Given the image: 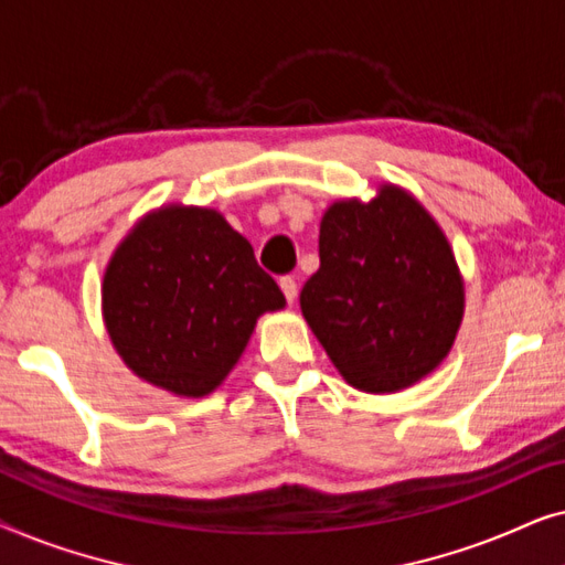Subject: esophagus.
I'll return each mask as SVG.
<instances>
[{"mask_svg":"<svg viewBox=\"0 0 565 565\" xmlns=\"http://www.w3.org/2000/svg\"><path fill=\"white\" fill-rule=\"evenodd\" d=\"M280 288H282V292H285V300H288V303H292V300H296V296H298V282H296V277H292V275H282V277H280Z\"/></svg>","mask_w":565,"mask_h":565,"instance_id":"34e87169","label":"esophagus"}]
</instances>
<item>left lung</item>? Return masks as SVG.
Returning a JSON list of instances; mask_svg holds the SVG:
<instances>
[{
  "label": "left lung",
  "mask_w": 565,
  "mask_h": 565,
  "mask_svg": "<svg viewBox=\"0 0 565 565\" xmlns=\"http://www.w3.org/2000/svg\"><path fill=\"white\" fill-rule=\"evenodd\" d=\"M319 273L300 308L354 388H408L447 358L462 319V280L435 218L385 184L370 203L323 213Z\"/></svg>",
  "instance_id": "obj_1"
}]
</instances>
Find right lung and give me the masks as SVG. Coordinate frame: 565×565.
Wrapping results in <instances>:
<instances>
[{
    "label": "right lung",
    "mask_w": 565,
    "mask_h": 565,
    "mask_svg": "<svg viewBox=\"0 0 565 565\" xmlns=\"http://www.w3.org/2000/svg\"><path fill=\"white\" fill-rule=\"evenodd\" d=\"M282 290L221 213L161 207L110 259L103 313L115 350L138 377L177 396H205L231 373Z\"/></svg>",
    "instance_id": "1"
}]
</instances>
